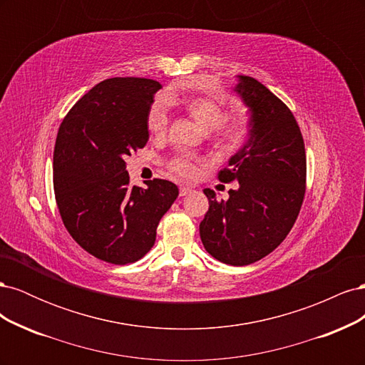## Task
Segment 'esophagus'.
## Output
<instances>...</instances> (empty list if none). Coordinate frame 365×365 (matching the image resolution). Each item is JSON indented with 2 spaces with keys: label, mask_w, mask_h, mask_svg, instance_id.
Listing matches in <instances>:
<instances>
[{
  "label": "esophagus",
  "mask_w": 365,
  "mask_h": 365,
  "mask_svg": "<svg viewBox=\"0 0 365 365\" xmlns=\"http://www.w3.org/2000/svg\"><path fill=\"white\" fill-rule=\"evenodd\" d=\"M190 192H192L190 187H187V185L180 187V196H185V195H189Z\"/></svg>",
  "instance_id": "esophagus-1"
}]
</instances>
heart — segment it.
Here are the masks:
<instances>
[{
    "label": "heart",
    "instance_id": "obj_1",
    "mask_svg": "<svg viewBox=\"0 0 365 365\" xmlns=\"http://www.w3.org/2000/svg\"><path fill=\"white\" fill-rule=\"evenodd\" d=\"M181 105L184 106L187 114L196 121V125L207 132L219 128L220 134L231 141H237L242 138V135H244V130H245L244 121L240 118H231L224 121V117H225L224 108L217 102L212 101V98L190 96V97L182 98ZM148 129L153 135H163L165 129H168V113H165L163 105L157 103L152 106L150 113L148 115ZM170 169L175 173H178L180 176H184V178H190L196 170V165L193 158L182 155V157H176L175 160L170 161Z\"/></svg>",
    "mask_w": 365,
    "mask_h": 365
}]
</instances>
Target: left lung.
Segmentation results:
<instances>
[{
  "instance_id": "1",
  "label": "left lung",
  "mask_w": 365,
  "mask_h": 365,
  "mask_svg": "<svg viewBox=\"0 0 365 365\" xmlns=\"http://www.w3.org/2000/svg\"><path fill=\"white\" fill-rule=\"evenodd\" d=\"M236 79L233 91L248 108V138L219 180L239 187L227 201L204 190L210 207L200 235L215 259L244 267L274 251L291 231L304 197L306 152L289 108L254 77Z\"/></svg>"
}]
</instances>
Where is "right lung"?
Segmentation results:
<instances>
[{
  "mask_svg": "<svg viewBox=\"0 0 365 365\" xmlns=\"http://www.w3.org/2000/svg\"><path fill=\"white\" fill-rule=\"evenodd\" d=\"M160 88L141 77L106 79L71 108L58 132L53 185L63 225L83 250L108 263L145 256L178 196V187L165 180L130 187L125 163L146 146L148 115Z\"/></svg>",
  "mask_w": 365,
  "mask_h": 365,
  "instance_id": "obj_1",
  "label": "right lung"
}]
</instances>
